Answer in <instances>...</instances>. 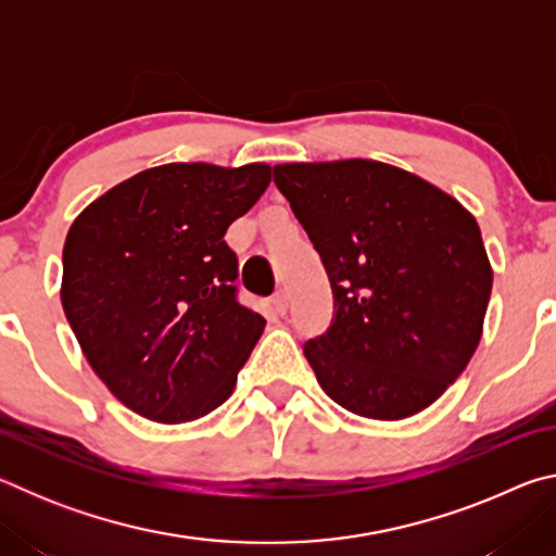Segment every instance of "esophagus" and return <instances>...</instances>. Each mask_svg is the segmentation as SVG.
I'll return each instance as SVG.
<instances>
[{"instance_id": "esophagus-1", "label": "esophagus", "mask_w": 556, "mask_h": 556, "mask_svg": "<svg viewBox=\"0 0 556 556\" xmlns=\"http://www.w3.org/2000/svg\"><path fill=\"white\" fill-rule=\"evenodd\" d=\"M271 306H275V312L285 316L287 308H289V294L287 291H277L275 296H271Z\"/></svg>"}]
</instances>
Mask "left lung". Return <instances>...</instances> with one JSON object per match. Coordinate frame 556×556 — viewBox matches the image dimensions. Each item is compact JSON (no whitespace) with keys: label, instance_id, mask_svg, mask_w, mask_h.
Instances as JSON below:
<instances>
[{"label":"left lung","instance_id":"left-lung-1","mask_svg":"<svg viewBox=\"0 0 556 556\" xmlns=\"http://www.w3.org/2000/svg\"><path fill=\"white\" fill-rule=\"evenodd\" d=\"M275 184L333 287V324L304 345L318 384L357 417L427 409L483 336L493 267L473 215L372 159L277 164Z\"/></svg>","mask_w":556,"mask_h":556}]
</instances>
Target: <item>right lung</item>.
I'll return each mask as SVG.
<instances>
[{"label":"right lung","mask_w":556,"mask_h":556,"mask_svg":"<svg viewBox=\"0 0 556 556\" xmlns=\"http://www.w3.org/2000/svg\"><path fill=\"white\" fill-rule=\"evenodd\" d=\"M271 181L269 164H164L112 186L73 220L61 304L90 368L159 425L230 397L265 318L235 299L223 240Z\"/></svg>","instance_id":"add662e5"}]
</instances>
